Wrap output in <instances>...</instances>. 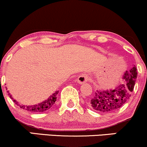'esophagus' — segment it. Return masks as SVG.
<instances>
[{"instance_id":"obj_1","label":"esophagus","mask_w":147,"mask_h":147,"mask_svg":"<svg viewBox=\"0 0 147 147\" xmlns=\"http://www.w3.org/2000/svg\"><path fill=\"white\" fill-rule=\"evenodd\" d=\"M77 81L79 84H82L84 83H86V82H87L88 81V76L86 75H85V74H82V75H81L80 76H79V77H77Z\"/></svg>"}]
</instances>
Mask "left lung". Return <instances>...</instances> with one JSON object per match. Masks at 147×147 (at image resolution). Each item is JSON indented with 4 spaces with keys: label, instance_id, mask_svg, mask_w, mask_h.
I'll use <instances>...</instances> for the list:
<instances>
[{
    "label": "left lung",
    "instance_id": "8db88e82",
    "mask_svg": "<svg viewBox=\"0 0 147 147\" xmlns=\"http://www.w3.org/2000/svg\"><path fill=\"white\" fill-rule=\"evenodd\" d=\"M137 76V69L134 66L131 70L126 71L123 77L126 84L118 86L113 90H96L90 102V107L102 113L118 110L131 97Z\"/></svg>",
    "mask_w": 147,
    "mask_h": 147
}]
</instances>
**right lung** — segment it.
I'll use <instances>...</instances> for the list:
<instances>
[{"label": "right lung", "mask_w": 147, "mask_h": 147, "mask_svg": "<svg viewBox=\"0 0 147 147\" xmlns=\"http://www.w3.org/2000/svg\"><path fill=\"white\" fill-rule=\"evenodd\" d=\"M59 91H56L54 94L50 96V97H48V99H47L46 100L43 101V102L40 103V104H36V105L34 106H21L20 104H18V102H16V100L13 99V97L10 95V94H8L10 96V98L12 99L13 101L16 103L18 106H20V108L26 110L30 112H34V113H41V112H44L45 111H48V109H50V108L52 107V106L55 104V102L57 100V95L58 94Z\"/></svg>", "instance_id": "add662e5"}]
</instances>
